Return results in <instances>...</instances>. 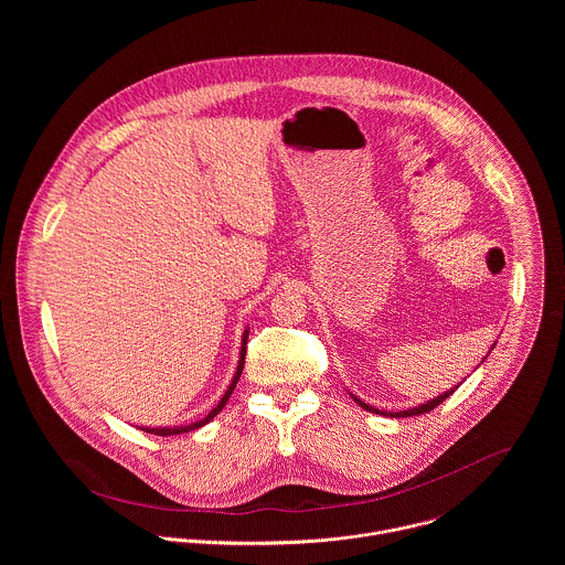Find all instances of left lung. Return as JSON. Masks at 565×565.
Returning a JSON list of instances; mask_svg holds the SVG:
<instances>
[{
  "label": "left lung",
  "instance_id": "left-lung-1",
  "mask_svg": "<svg viewBox=\"0 0 565 565\" xmlns=\"http://www.w3.org/2000/svg\"><path fill=\"white\" fill-rule=\"evenodd\" d=\"M493 345H495V343H493ZM493 345L489 348V352L493 350ZM489 352H487V354H489ZM484 359H487V356H484ZM483 361H481V363H483ZM459 385H461V383H459ZM459 385H455L452 390H448L446 394H441V396H437V398H433V401H428V403L411 406V408H406V411H394V413H387V411H379V408H374L372 404H365L363 401H361V398H356V396H352V401L359 404L361 408H365V411H370V413H376V415H387V417H413V415H419V413H428V411H433L435 406H439V404L444 403L446 398H450V396L455 394V390H457Z\"/></svg>",
  "mask_w": 565,
  "mask_h": 565
}]
</instances>
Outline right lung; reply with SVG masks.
<instances>
[{"instance_id":"add662e5","label":"right lung","mask_w":565,"mask_h":565,"mask_svg":"<svg viewBox=\"0 0 565 565\" xmlns=\"http://www.w3.org/2000/svg\"><path fill=\"white\" fill-rule=\"evenodd\" d=\"M247 328L243 330V337H242V356H239V365H237V374L233 376V383H231V387L226 390V394L222 396V401L220 403L215 404V408L206 415V417H202V419H198V422H193V424H186V426H173V428H150V426H141V430H146V433H152V435H161V437H169V435H180V433H189V430H195V428H202L204 424H209L224 406H226V403L231 401V396H233V390L237 387V383H239V376H242L243 372V363H245V345H247Z\"/></svg>"}]
</instances>
